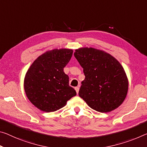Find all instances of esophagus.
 I'll return each instance as SVG.
<instances>
[{"instance_id": "1", "label": "esophagus", "mask_w": 147, "mask_h": 147, "mask_svg": "<svg viewBox=\"0 0 147 147\" xmlns=\"http://www.w3.org/2000/svg\"><path fill=\"white\" fill-rule=\"evenodd\" d=\"M74 89H75L76 93H77V94H78L79 89H80V88H79V86H77V87H75V88H74Z\"/></svg>"}]
</instances>
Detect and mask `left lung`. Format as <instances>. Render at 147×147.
<instances>
[{"mask_svg":"<svg viewBox=\"0 0 147 147\" xmlns=\"http://www.w3.org/2000/svg\"><path fill=\"white\" fill-rule=\"evenodd\" d=\"M74 55L85 75L79 96L100 113L118 108L128 90L127 78L120 63L109 53L92 48H79Z\"/></svg>","mask_w":147,"mask_h":147,"instance_id":"left-lung-1","label":"left lung"}]
</instances>
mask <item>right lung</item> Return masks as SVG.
<instances>
[{
    "label": "right lung",
    "instance_id": "add662e5",
    "mask_svg": "<svg viewBox=\"0 0 147 147\" xmlns=\"http://www.w3.org/2000/svg\"><path fill=\"white\" fill-rule=\"evenodd\" d=\"M73 52L70 49L48 51L37 58L28 69L24 80L25 94L40 110L56 111L76 95L63 71Z\"/></svg>",
    "mask_w": 147,
    "mask_h": 147
}]
</instances>
